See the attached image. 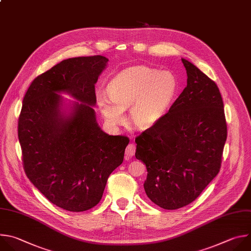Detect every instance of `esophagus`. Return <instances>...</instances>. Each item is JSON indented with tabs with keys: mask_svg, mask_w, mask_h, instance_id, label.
Segmentation results:
<instances>
[{
	"mask_svg": "<svg viewBox=\"0 0 251 251\" xmlns=\"http://www.w3.org/2000/svg\"><path fill=\"white\" fill-rule=\"evenodd\" d=\"M135 150H136L135 144H133V143L128 144L126 146V158L132 157L134 155V153H135Z\"/></svg>",
	"mask_w": 251,
	"mask_h": 251,
	"instance_id": "obj_1",
	"label": "esophagus"
}]
</instances>
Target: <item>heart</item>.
I'll return each mask as SVG.
<instances>
[{
    "mask_svg": "<svg viewBox=\"0 0 251 251\" xmlns=\"http://www.w3.org/2000/svg\"><path fill=\"white\" fill-rule=\"evenodd\" d=\"M178 82L169 71L134 66L118 74L108 85V95L100 94L97 106L111 126L125 123L129 109L133 126L147 129L158 124L171 107Z\"/></svg>",
    "mask_w": 251,
    "mask_h": 251,
    "instance_id": "heart-1",
    "label": "heart"
}]
</instances>
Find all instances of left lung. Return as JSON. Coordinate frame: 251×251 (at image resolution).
I'll return each mask as SVG.
<instances>
[{"mask_svg": "<svg viewBox=\"0 0 251 251\" xmlns=\"http://www.w3.org/2000/svg\"><path fill=\"white\" fill-rule=\"evenodd\" d=\"M187 86L154 126L135 137L144 190L165 210L191 204L221 169L227 127L217 84L188 60Z\"/></svg>", "mask_w": 251, "mask_h": 251, "instance_id": "obj_1", "label": "left lung"}]
</instances>
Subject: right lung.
<instances>
[{
  "mask_svg": "<svg viewBox=\"0 0 251 251\" xmlns=\"http://www.w3.org/2000/svg\"><path fill=\"white\" fill-rule=\"evenodd\" d=\"M108 61L102 55L63 60L37 76L23 100L18 135L25 172L48 201L69 212L90 210L101 201L129 142L100 128L91 107ZM60 91L81 102L69 115L62 111Z\"/></svg>",
  "mask_w": 251,
  "mask_h": 251,
  "instance_id": "obj_1",
  "label": "right lung"
}]
</instances>
